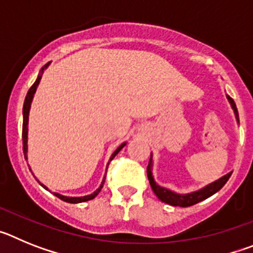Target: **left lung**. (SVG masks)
<instances>
[{
    "instance_id": "8db88e82",
    "label": "left lung",
    "mask_w": 253,
    "mask_h": 253,
    "mask_svg": "<svg viewBox=\"0 0 253 253\" xmlns=\"http://www.w3.org/2000/svg\"><path fill=\"white\" fill-rule=\"evenodd\" d=\"M227 97H228V100H229V102H231L232 107H233L234 114H236V116H237V120L240 122V118H238V111H237V106H236V104H234L233 99H232L231 96H227ZM231 175H232V172H229V173H227L225 176H223L222 178L216 180L215 182L208 185V186H205L204 189L199 190V191H195V193L186 194V195H180V194L172 193V191L165 189V187L158 186V185L154 182L153 176H152V154H151V158H149L148 167H147V176H148L149 184H151V187H152V190H153V193L157 195V198L160 199L161 202L172 205V207H182V208L195 205V204H198V203L205 200V199H208L209 196L214 195L216 191H219V190L224 186L225 182H227V181L229 180V177H231Z\"/></svg>"
}]
</instances>
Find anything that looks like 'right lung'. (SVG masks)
Instances as JSON below:
<instances>
[{"label": "right lung", "mask_w": 253, "mask_h": 253, "mask_svg": "<svg viewBox=\"0 0 253 253\" xmlns=\"http://www.w3.org/2000/svg\"><path fill=\"white\" fill-rule=\"evenodd\" d=\"M49 66V63H46L45 66L43 67L44 68H46V67ZM40 82V76L39 77L37 78V81L34 82V84L30 87V90L28 91V95H26L25 97V102H24V109H22V115H24V122H22V151H24V156H25L26 158V152H28V119H29V110H30V104H31V100H33V96H34L35 91H37V87L38 84H39ZM125 146V143H123L122 146L118 147V149H116L115 152L113 153V156H111L110 161L113 160L114 157H115L116 154L119 153L120 149L123 148V147ZM110 163V162H109ZM107 171V169H106ZM106 177V176H105ZM105 177L104 180H102V184L100 185V187L97 190H96L95 193L91 194V195H87V196H82V198H68V196H63V195H60V194H55L54 195L57 196V198H59L60 200H63V202H67V203H71V204H77V203H84V202H88V200H92L93 198H96V196L99 195V193L101 191L102 186H104V182H105ZM42 185V184H40ZM42 186L44 187V189H46L44 185H42Z\"/></svg>", "instance_id": "obj_1"}]
</instances>
